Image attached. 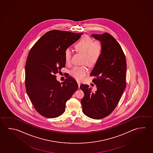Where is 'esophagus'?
I'll use <instances>...</instances> for the list:
<instances>
[{
	"label": "esophagus",
	"instance_id": "obj_1",
	"mask_svg": "<svg viewBox=\"0 0 153 153\" xmlns=\"http://www.w3.org/2000/svg\"><path fill=\"white\" fill-rule=\"evenodd\" d=\"M78 85V88H79V86L80 85V82H77Z\"/></svg>",
	"mask_w": 153,
	"mask_h": 153
}]
</instances>
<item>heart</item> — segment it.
I'll return each instance as SVG.
<instances>
[{"instance_id":"heart-1","label":"heart","mask_w":153,"mask_h":153,"mask_svg":"<svg viewBox=\"0 0 153 153\" xmlns=\"http://www.w3.org/2000/svg\"><path fill=\"white\" fill-rule=\"evenodd\" d=\"M76 51L84 54L83 64L88 67H93L98 62L102 52V45L100 42L94 40L88 35H84L80 40L75 45ZM72 52L70 49L65 50L64 58L65 63L69 65L71 61ZM88 73V69L85 66L75 67L70 71V75L76 80H82Z\"/></svg>"}]
</instances>
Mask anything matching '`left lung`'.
<instances>
[{"instance_id": "left-lung-1", "label": "left lung", "mask_w": 153, "mask_h": 153, "mask_svg": "<svg viewBox=\"0 0 153 153\" xmlns=\"http://www.w3.org/2000/svg\"><path fill=\"white\" fill-rule=\"evenodd\" d=\"M102 45V52L90 76L97 91L88 85L82 84L84 93L81 100L84 114L94 119H100L110 114L118 105L126 88V61L120 45L107 33L92 34Z\"/></svg>"}]
</instances>
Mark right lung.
I'll list each match as a JSON object with an SVG mask.
<instances>
[{
	"mask_svg": "<svg viewBox=\"0 0 153 153\" xmlns=\"http://www.w3.org/2000/svg\"><path fill=\"white\" fill-rule=\"evenodd\" d=\"M82 34L50 30L30 51L25 66L26 92L35 110L45 117L62 115L66 102L78 89L77 83L73 77L68 76L59 83L55 75L65 67V50Z\"/></svg>",
	"mask_w": 153,
	"mask_h": 153,
	"instance_id": "right-lung-1",
	"label": "right lung"
}]
</instances>
